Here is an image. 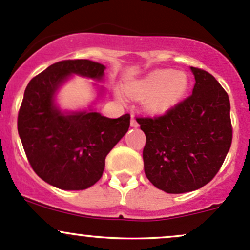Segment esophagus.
Wrapping results in <instances>:
<instances>
[{
    "label": "esophagus",
    "instance_id": "34e87169",
    "mask_svg": "<svg viewBox=\"0 0 250 250\" xmlns=\"http://www.w3.org/2000/svg\"><path fill=\"white\" fill-rule=\"evenodd\" d=\"M130 127H133V128L139 127V123L136 122V120L134 118V116H132V118H130Z\"/></svg>",
    "mask_w": 250,
    "mask_h": 250
}]
</instances>
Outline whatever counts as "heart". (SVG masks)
I'll list each match as a JSON object with an SVG mask.
<instances>
[{
	"instance_id": "obj_1",
	"label": "heart",
	"mask_w": 250,
	"mask_h": 250,
	"mask_svg": "<svg viewBox=\"0 0 250 250\" xmlns=\"http://www.w3.org/2000/svg\"><path fill=\"white\" fill-rule=\"evenodd\" d=\"M189 80L185 72L157 69L141 80L130 83L127 93L136 99L145 98V107L151 114H164L175 106L188 90Z\"/></svg>"
}]
</instances>
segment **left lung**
<instances>
[{"label": "left lung", "instance_id": "obj_1", "mask_svg": "<svg viewBox=\"0 0 250 250\" xmlns=\"http://www.w3.org/2000/svg\"><path fill=\"white\" fill-rule=\"evenodd\" d=\"M193 93L158 117H138L146 135L149 182L170 194L204 187L219 171L232 141L229 96L213 75L190 67Z\"/></svg>", "mask_w": 250, "mask_h": 250}]
</instances>
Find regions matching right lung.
<instances>
[{
    "label": "right lung",
    "mask_w": 250,
    "mask_h": 250,
    "mask_svg": "<svg viewBox=\"0 0 250 250\" xmlns=\"http://www.w3.org/2000/svg\"><path fill=\"white\" fill-rule=\"evenodd\" d=\"M105 65L90 60L51 64L28 83L18 132L31 167L43 181L63 190H83L102 177L105 157L128 132L130 116H102L94 110L62 111L57 91L72 75L102 81Z\"/></svg>",
    "instance_id": "add662e5"
}]
</instances>
